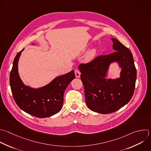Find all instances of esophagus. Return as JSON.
<instances>
[{"label":"esophagus","mask_w":151,"mask_h":151,"mask_svg":"<svg viewBox=\"0 0 151 151\" xmlns=\"http://www.w3.org/2000/svg\"><path fill=\"white\" fill-rule=\"evenodd\" d=\"M80 74H81V73L78 70H76L75 71V75H76V77L77 78H79L80 77Z\"/></svg>","instance_id":"1"}]
</instances>
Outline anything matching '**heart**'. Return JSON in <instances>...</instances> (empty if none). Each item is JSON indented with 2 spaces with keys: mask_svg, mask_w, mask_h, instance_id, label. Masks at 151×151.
<instances>
[{
  "mask_svg": "<svg viewBox=\"0 0 151 151\" xmlns=\"http://www.w3.org/2000/svg\"><path fill=\"white\" fill-rule=\"evenodd\" d=\"M97 50L96 47H94L91 50H90L86 55L85 61L87 63H89L93 61L97 54Z\"/></svg>",
  "mask_w": 151,
  "mask_h": 151,
  "instance_id": "b5f03b06",
  "label": "heart"
}]
</instances>
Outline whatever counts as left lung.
I'll use <instances>...</instances> for the list:
<instances>
[{
    "label": "left lung",
    "instance_id": "8db88e82",
    "mask_svg": "<svg viewBox=\"0 0 151 151\" xmlns=\"http://www.w3.org/2000/svg\"><path fill=\"white\" fill-rule=\"evenodd\" d=\"M111 40L115 52L78 66L87 106L101 114L114 112L126 105L133 95L136 80L131 51L117 40ZM113 63H116L120 68V76L108 79L109 66Z\"/></svg>",
    "mask_w": 151,
    "mask_h": 151
}]
</instances>
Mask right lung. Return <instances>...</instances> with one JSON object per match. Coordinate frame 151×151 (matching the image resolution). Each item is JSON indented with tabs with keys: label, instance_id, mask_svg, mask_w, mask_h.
<instances>
[{
	"label": "right lung",
	"instance_id": "obj_1",
	"mask_svg": "<svg viewBox=\"0 0 151 151\" xmlns=\"http://www.w3.org/2000/svg\"><path fill=\"white\" fill-rule=\"evenodd\" d=\"M24 50L17 54L10 73V86L16 103L23 111L37 117L45 118L57 114L62 109L66 88L75 78L74 71L56 77L44 86L31 87L24 83L18 72V62Z\"/></svg>",
	"mask_w": 151,
	"mask_h": 151
}]
</instances>
